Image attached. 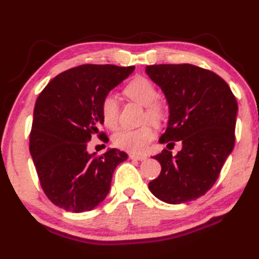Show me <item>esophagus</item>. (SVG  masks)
I'll return each mask as SVG.
<instances>
[{"instance_id":"obj_1","label":"esophagus","mask_w":259,"mask_h":259,"mask_svg":"<svg viewBox=\"0 0 259 259\" xmlns=\"http://www.w3.org/2000/svg\"><path fill=\"white\" fill-rule=\"evenodd\" d=\"M129 157H130V159H133V160H138V161H144V160H146V159H147V156H146V155L133 154V153H130V154H129Z\"/></svg>"}]
</instances>
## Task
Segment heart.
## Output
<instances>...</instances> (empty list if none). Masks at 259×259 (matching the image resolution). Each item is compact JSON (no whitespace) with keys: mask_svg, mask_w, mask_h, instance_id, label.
<instances>
[{"mask_svg":"<svg viewBox=\"0 0 259 259\" xmlns=\"http://www.w3.org/2000/svg\"><path fill=\"white\" fill-rule=\"evenodd\" d=\"M123 94L129 99L145 106L144 120H150L159 124L164 117V108L156 100L157 90L155 85L144 76H137L124 87ZM104 124L109 129H115L119 121V103L111 95L105 96L100 105ZM155 137V131L151 124H145L137 129H125L116 133L113 143L117 148L130 153H143Z\"/></svg>","mask_w":259,"mask_h":259,"instance_id":"1","label":"heart"}]
</instances>
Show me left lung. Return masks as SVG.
Here are the masks:
<instances>
[{
  "label": "left lung",
  "instance_id": "8db88e82",
  "mask_svg": "<svg viewBox=\"0 0 259 259\" xmlns=\"http://www.w3.org/2000/svg\"><path fill=\"white\" fill-rule=\"evenodd\" d=\"M145 72L169 105L168 126L159 142L183 145L176 155L163 150L153 156L161 172L148 187L170 204L196 200L213 186L233 151L238 103L229 84L209 69L161 64L146 66Z\"/></svg>",
  "mask_w": 259,
  "mask_h": 259
}]
</instances>
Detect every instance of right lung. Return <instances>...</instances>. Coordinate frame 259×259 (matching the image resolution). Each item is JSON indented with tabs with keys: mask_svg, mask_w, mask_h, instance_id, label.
I'll return each mask as SVG.
<instances>
[{
	"mask_svg": "<svg viewBox=\"0 0 259 259\" xmlns=\"http://www.w3.org/2000/svg\"><path fill=\"white\" fill-rule=\"evenodd\" d=\"M135 66L85 64L52 78L34 107L29 152L42 190L52 203L66 211H90L111 188L113 172L128 154L116 148L90 154L91 135L107 142L100 105Z\"/></svg>",
	"mask_w": 259,
	"mask_h": 259,
	"instance_id": "obj_1",
	"label": "right lung"
}]
</instances>
